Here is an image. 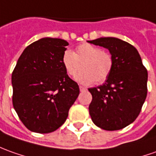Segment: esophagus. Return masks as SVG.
<instances>
[{"instance_id":"obj_1","label":"esophagus","mask_w":156,"mask_h":156,"mask_svg":"<svg viewBox=\"0 0 156 156\" xmlns=\"http://www.w3.org/2000/svg\"><path fill=\"white\" fill-rule=\"evenodd\" d=\"M79 90H80V91H83V90H86V88H84V87L79 85Z\"/></svg>"}]
</instances>
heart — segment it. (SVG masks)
I'll return each instance as SVG.
<instances>
[{"instance_id":"b5f03b06","label":"heart","mask_w":156,"mask_h":156,"mask_svg":"<svg viewBox=\"0 0 156 156\" xmlns=\"http://www.w3.org/2000/svg\"><path fill=\"white\" fill-rule=\"evenodd\" d=\"M62 64L66 73L72 77L80 71L82 64L83 72L77 75L76 80L84 84L94 82L98 84L108 79L113 69L114 60L109 52L84 42L78 45L75 53L66 50L62 55Z\"/></svg>"}]
</instances>
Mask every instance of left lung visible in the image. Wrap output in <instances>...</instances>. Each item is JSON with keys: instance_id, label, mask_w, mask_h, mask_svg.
I'll list each match as a JSON object with an SVG mask.
<instances>
[{"instance_id": "obj_1", "label": "left lung", "mask_w": 156, "mask_h": 156, "mask_svg": "<svg viewBox=\"0 0 156 156\" xmlns=\"http://www.w3.org/2000/svg\"><path fill=\"white\" fill-rule=\"evenodd\" d=\"M89 42L108 48L114 60L112 72L100 86L89 89V112L94 124L106 131H117L133 122L147 96L148 72L131 44L115 37Z\"/></svg>"}]
</instances>
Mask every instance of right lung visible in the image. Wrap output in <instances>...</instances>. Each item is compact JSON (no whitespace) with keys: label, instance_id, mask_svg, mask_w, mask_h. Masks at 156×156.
<instances>
[{"label":"right lung","instance_id":"add662e5","mask_svg":"<svg viewBox=\"0 0 156 156\" xmlns=\"http://www.w3.org/2000/svg\"><path fill=\"white\" fill-rule=\"evenodd\" d=\"M68 42L42 38L25 48L12 73V105L30 131L49 133L60 127L79 95L62 55Z\"/></svg>","mask_w":156,"mask_h":156}]
</instances>
